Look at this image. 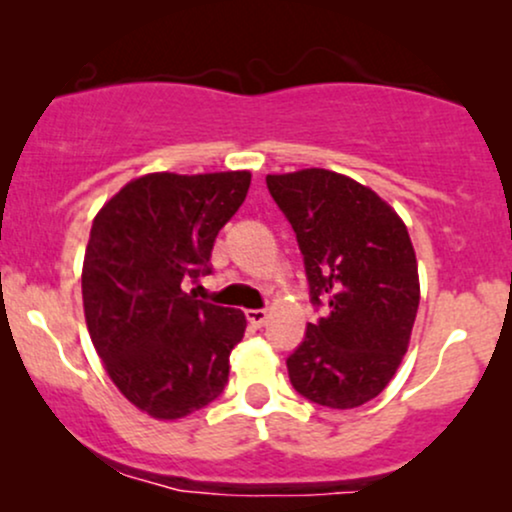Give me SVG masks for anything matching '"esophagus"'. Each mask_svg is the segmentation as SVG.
<instances>
[{
  "mask_svg": "<svg viewBox=\"0 0 512 512\" xmlns=\"http://www.w3.org/2000/svg\"><path fill=\"white\" fill-rule=\"evenodd\" d=\"M245 317H248V322L255 327V330H260V327L267 325V320H269L267 310H245Z\"/></svg>",
  "mask_w": 512,
  "mask_h": 512,
  "instance_id": "obj_1",
  "label": "esophagus"
}]
</instances>
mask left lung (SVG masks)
Returning a JSON list of instances; mask_svg holds the SVG:
<instances>
[{"label":"left lung","instance_id":"8db88e82","mask_svg":"<svg viewBox=\"0 0 512 512\" xmlns=\"http://www.w3.org/2000/svg\"><path fill=\"white\" fill-rule=\"evenodd\" d=\"M267 187L296 233L310 301L330 305L286 361L291 385L322 407H361L395 378L414 330L421 289L407 226L334 170L267 175Z\"/></svg>","mask_w":512,"mask_h":512}]
</instances>
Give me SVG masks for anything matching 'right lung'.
Masks as SVG:
<instances>
[{
	"mask_svg": "<svg viewBox=\"0 0 512 512\" xmlns=\"http://www.w3.org/2000/svg\"><path fill=\"white\" fill-rule=\"evenodd\" d=\"M250 178L149 173L93 219L81 269L88 334L117 390L151 419H182L228 383V358L248 327L243 310L197 301L182 284L209 272Z\"/></svg>",
	"mask_w": 512,
	"mask_h": 512,
	"instance_id": "right-lung-1",
	"label": "right lung"
}]
</instances>
